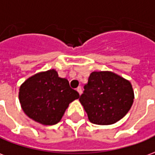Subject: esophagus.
<instances>
[{"instance_id": "34e87169", "label": "esophagus", "mask_w": 155, "mask_h": 155, "mask_svg": "<svg viewBox=\"0 0 155 155\" xmlns=\"http://www.w3.org/2000/svg\"><path fill=\"white\" fill-rule=\"evenodd\" d=\"M77 91H78V92L79 93V95H82V87H78L77 88Z\"/></svg>"}]
</instances>
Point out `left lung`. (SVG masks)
Returning a JSON list of instances; mask_svg holds the SVG:
<instances>
[{
  "mask_svg": "<svg viewBox=\"0 0 155 155\" xmlns=\"http://www.w3.org/2000/svg\"><path fill=\"white\" fill-rule=\"evenodd\" d=\"M134 97L128 80L111 72H92L79 101L91 123L111 125L127 114Z\"/></svg>",
  "mask_w": 155,
  "mask_h": 155,
  "instance_id": "1",
  "label": "left lung"
}]
</instances>
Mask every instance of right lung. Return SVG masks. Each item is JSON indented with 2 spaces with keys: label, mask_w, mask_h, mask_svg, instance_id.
<instances>
[{
  "label": "right lung",
  "mask_w": 155,
  "mask_h": 155,
  "mask_svg": "<svg viewBox=\"0 0 155 155\" xmlns=\"http://www.w3.org/2000/svg\"><path fill=\"white\" fill-rule=\"evenodd\" d=\"M79 98L66 78L54 69L30 77L20 86L19 99L24 112L36 122L52 125L60 121L69 103Z\"/></svg>",
  "instance_id": "obj_1"
}]
</instances>
